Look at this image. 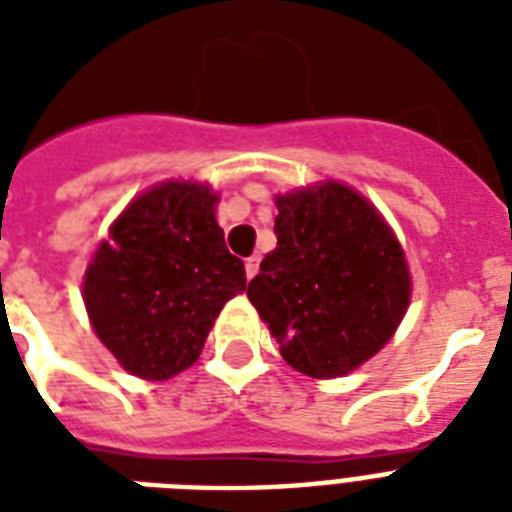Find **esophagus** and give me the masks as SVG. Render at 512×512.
Here are the masks:
<instances>
[{
    "instance_id": "34e87169",
    "label": "esophagus",
    "mask_w": 512,
    "mask_h": 512,
    "mask_svg": "<svg viewBox=\"0 0 512 512\" xmlns=\"http://www.w3.org/2000/svg\"><path fill=\"white\" fill-rule=\"evenodd\" d=\"M257 268H260V257H247V260H244V271H247V279H252V276H255Z\"/></svg>"
}]
</instances>
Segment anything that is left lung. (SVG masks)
I'll use <instances>...</instances> for the list:
<instances>
[{"label":"left lung","instance_id":"1","mask_svg":"<svg viewBox=\"0 0 512 512\" xmlns=\"http://www.w3.org/2000/svg\"><path fill=\"white\" fill-rule=\"evenodd\" d=\"M276 207V249L249 281V300L297 372L348 374L404 319L412 292L404 252L348 185L287 193Z\"/></svg>","mask_w":512,"mask_h":512}]
</instances>
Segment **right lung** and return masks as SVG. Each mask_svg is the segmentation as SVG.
I'll return each instance as SVG.
<instances>
[{"instance_id":"1","label":"right lung","mask_w":512,"mask_h":512,"mask_svg":"<svg viewBox=\"0 0 512 512\" xmlns=\"http://www.w3.org/2000/svg\"><path fill=\"white\" fill-rule=\"evenodd\" d=\"M215 201L207 185H156L124 209L92 257L84 305L95 335L127 372L146 380L183 372L223 305L247 289Z\"/></svg>"}]
</instances>
